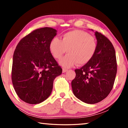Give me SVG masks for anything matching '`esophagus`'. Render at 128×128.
I'll list each match as a JSON object with an SVG mask.
<instances>
[{"instance_id": "34e87169", "label": "esophagus", "mask_w": 128, "mask_h": 128, "mask_svg": "<svg viewBox=\"0 0 128 128\" xmlns=\"http://www.w3.org/2000/svg\"><path fill=\"white\" fill-rule=\"evenodd\" d=\"M67 70H67V69L63 68V69H62V73H66Z\"/></svg>"}]
</instances>
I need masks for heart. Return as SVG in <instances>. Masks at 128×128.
<instances>
[{"label":"heart","mask_w":128,"mask_h":128,"mask_svg":"<svg viewBox=\"0 0 128 128\" xmlns=\"http://www.w3.org/2000/svg\"><path fill=\"white\" fill-rule=\"evenodd\" d=\"M49 48L57 59H60L68 52V54L60 61V64L68 68L76 64L83 66L89 62L96 51L97 42L94 36L86 32L74 30L65 33L62 40L54 38L50 43Z\"/></svg>","instance_id":"heart-1"}]
</instances>
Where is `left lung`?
Returning a JSON list of instances; mask_svg holds the SVG:
<instances>
[{
    "instance_id": "8db88e82",
    "label": "left lung",
    "mask_w": 128,
    "mask_h": 128,
    "mask_svg": "<svg viewBox=\"0 0 128 128\" xmlns=\"http://www.w3.org/2000/svg\"><path fill=\"white\" fill-rule=\"evenodd\" d=\"M95 36L96 52L89 62L76 69V76L71 83L75 96L88 104L97 103L108 96L117 73L116 52L112 43L98 32Z\"/></svg>"
}]
</instances>
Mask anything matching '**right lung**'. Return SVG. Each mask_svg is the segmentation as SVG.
<instances>
[{
  "label": "right lung",
  "instance_id": "1",
  "mask_svg": "<svg viewBox=\"0 0 128 128\" xmlns=\"http://www.w3.org/2000/svg\"><path fill=\"white\" fill-rule=\"evenodd\" d=\"M57 30L52 28L36 29L17 45L13 56L12 81L15 92L25 102L36 104L51 95L53 82L62 74L50 50Z\"/></svg>",
  "mask_w": 128,
  "mask_h": 128
}]
</instances>
